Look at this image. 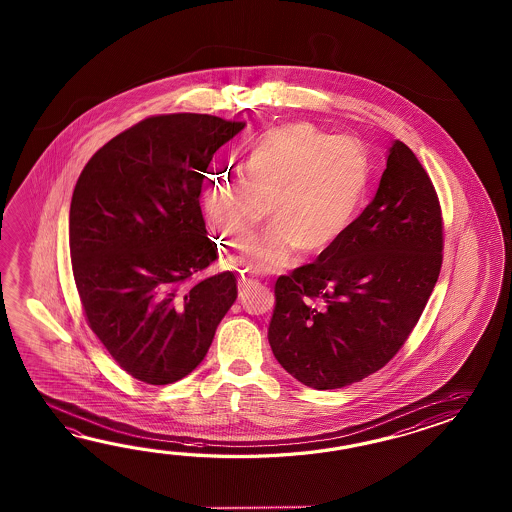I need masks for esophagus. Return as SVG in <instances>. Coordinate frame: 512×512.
I'll return each mask as SVG.
<instances>
[{
	"instance_id": "1",
	"label": "esophagus",
	"mask_w": 512,
	"mask_h": 512,
	"mask_svg": "<svg viewBox=\"0 0 512 512\" xmlns=\"http://www.w3.org/2000/svg\"><path fill=\"white\" fill-rule=\"evenodd\" d=\"M258 280H252V278H247V276H243L241 274L240 282H238V287H240V296H243V293L251 287V285H256Z\"/></svg>"
}]
</instances>
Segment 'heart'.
I'll return each instance as SVG.
<instances>
[{
  "label": "heart",
  "mask_w": 512,
  "mask_h": 512,
  "mask_svg": "<svg viewBox=\"0 0 512 512\" xmlns=\"http://www.w3.org/2000/svg\"><path fill=\"white\" fill-rule=\"evenodd\" d=\"M368 183L370 163L357 142L294 122L252 142L243 177H212L203 208L219 238L241 251L271 207L274 225L247 261L256 271H274L294 249L307 256L329 251L355 223Z\"/></svg>",
  "instance_id": "b5f03b06"
}]
</instances>
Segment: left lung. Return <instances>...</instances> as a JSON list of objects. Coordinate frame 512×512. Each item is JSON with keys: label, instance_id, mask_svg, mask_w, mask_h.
<instances>
[{"label": "left lung", "instance_id": "obj_1", "mask_svg": "<svg viewBox=\"0 0 512 512\" xmlns=\"http://www.w3.org/2000/svg\"><path fill=\"white\" fill-rule=\"evenodd\" d=\"M443 263V218L415 153L395 141L379 190L351 229L313 263L283 274L269 344L294 379L337 390L403 348Z\"/></svg>", "mask_w": 512, "mask_h": 512}]
</instances>
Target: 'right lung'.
Masks as SVG:
<instances>
[{"mask_svg":"<svg viewBox=\"0 0 512 512\" xmlns=\"http://www.w3.org/2000/svg\"><path fill=\"white\" fill-rule=\"evenodd\" d=\"M243 128L155 115L104 144L78 177L69 210L78 296L87 326L137 381L163 386L196 370L238 298L230 271L192 278L218 260L199 207L208 164Z\"/></svg>","mask_w":512,"mask_h":512,"instance_id":"right-lung-1","label":"right lung"}]
</instances>
